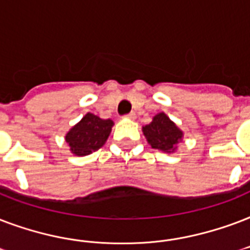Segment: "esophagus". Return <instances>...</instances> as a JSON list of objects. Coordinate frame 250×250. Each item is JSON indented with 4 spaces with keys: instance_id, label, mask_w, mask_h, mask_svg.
Listing matches in <instances>:
<instances>
[{
    "instance_id": "obj_1",
    "label": "esophagus",
    "mask_w": 250,
    "mask_h": 250,
    "mask_svg": "<svg viewBox=\"0 0 250 250\" xmlns=\"http://www.w3.org/2000/svg\"><path fill=\"white\" fill-rule=\"evenodd\" d=\"M125 119H129V120H134L135 119V113L134 112H130L129 115L125 116Z\"/></svg>"
}]
</instances>
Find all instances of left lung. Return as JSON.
<instances>
[{
  "label": "left lung",
  "instance_id": "obj_1",
  "mask_svg": "<svg viewBox=\"0 0 250 250\" xmlns=\"http://www.w3.org/2000/svg\"><path fill=\"white\" fill-rule=\"evenodd\" d=\"M142 131L152 148L166 154L177 151V145L184 138V131L164 112L154 116L151 123L142 127Z\"/></svg>",
  "mask_w": 250,
  "mask_h": 250
}]
</instances>
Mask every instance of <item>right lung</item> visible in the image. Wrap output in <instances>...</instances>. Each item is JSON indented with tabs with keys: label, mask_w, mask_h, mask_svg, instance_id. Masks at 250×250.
<instances>
[{
	"label": "right lung",
	"mask_w": 250,
	"mask_h": 250,
	"mask_svg": "<svg viewBox=\"0 0 250 250\" xmlns=\"http://www.w3.org/2000/svg\"><path fill=\"white\" fill-rule=\"evenodd\" d=\"M115 123L111 119H100L94 113H86L65 135L73 155H90L104 146Z\"/></svg>",
	"instance_id": "1"
}]
</instances>
